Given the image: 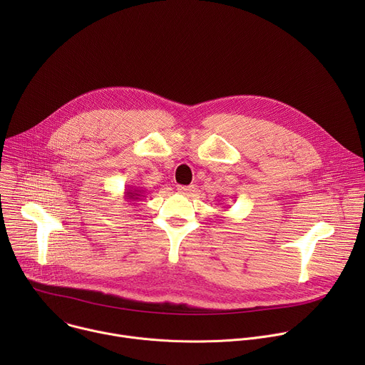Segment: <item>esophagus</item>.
Listing matches in <instances>:
<instances>
[{"label": "esophagus", "mask_w": 365, "mask_h": 365, "mask_svg": "<svg viewBox=\"0 0 365 365\" xmlns=\"http://www.w3.org/2000/svg\"><path fill=\"white\" fill-rule=\"evenodd\" d=\"M193 186H178V192L182 195H187L189 192H192Z\"/></svg>", "instance_id": "34e87169"}]
</instances>
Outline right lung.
<instances>
[{"label": "right lung", "instance_id": "add662e5", "mask_svg": "<svg viewBox=\"0 0 365 365\" xmlns=\"http://www.w3.org/2000/svg\"><path fill=\"white\" fill-rule=\"evenodd\" d=\"M141 193H144V190H138V189H125V192H124V197H125V200H128V202H131V200H140V197L141 196H144V195H141Z\"/></svg>", "mask_w": 365, "mask_h": 365}]
</instances>
